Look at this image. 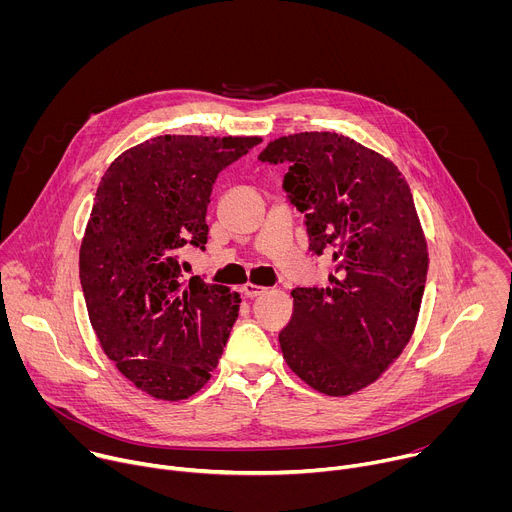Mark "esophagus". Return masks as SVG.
Returning a JSON list of instances; mask_svg holds the SVG:
<instances>
[{
  "label": "esophagus",
  "instance_id": "obj_1",
  "mask_svg": "<svg viewBox=\"0 0 512 512\" xmlns=\"http://www.w3.org/2000/svg\"><path fill=\"white\" fill-rule=\"evenodd\" d=\"M265 287H259V285H253V283H245L243 285V296L245 298H259L261 294H265Z\"/></svg>",
  "mask_w": 512,
  "mask_h": 512
}]
</instances>
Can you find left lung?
<instances>
[{
    "label": "left lung",
    "mask_w": 512,
    "mask_h": 512,
    "mask_svg": "<svg viewBox=\"0 0 512 512\" xmlns=\"http://www.w3.org/2000/svg\"><path fill=\"white\" fill-rule=\"evenodd\" d=\"M283 190L304 212L312 257L332 255L328 287H296L279 332L285 362L320 393L377 381L409 342L427 275V245L397 166L350 137L306 131L271 141Z\"/></svg>",
    "instance_id": "obj_1"
}]
</instances>
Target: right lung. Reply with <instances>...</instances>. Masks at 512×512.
I'll use <instances>...</instances> for the list:
<instances>
[{
    "label": "right lung",
    "mask_w": 512,
    "mask_h": 512,
    "mask_svg": "<svg viewBox=\"0 0 512 512\" xmlns=\"http://www.w3.org/2000/svg\"><path fill=\"white\" fill-rule=\"evenodd\" d=\"M259 137L160 135L123 152L97 188L81 285L101 348L137 389L164 401L204 387L239 318L227 285L184 277L206 249L216 176Z\"/></svg>",
    "instance_id": "obj_1"
}]
</instances>
